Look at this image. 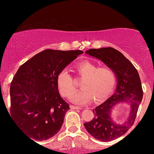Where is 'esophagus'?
<instances>
[{"instance_id":"esophagus-1","label":"esophagus","mask_w":154,"mask_h":154,"mask_svg":"<svg viewBox=\"0 0 154 154\" xmlns=\"http://www.w3.org/2000/svg\"><path fill=\"white\" fill-rule=\"evenodd\" d=\"M70 108H71V109H72V110H81V109H82V108L75 106L73 105H70Z\"/></svg>"}]
</instances>
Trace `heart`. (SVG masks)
Instances as JSON below:
<instances>
[{"instance_id":"1","label":"heart","mask_w":154,"mask_h":154,"mask_svg":"<svg viewBox=\"0 0 154 154\" xmlns=\"http://www.w3.org/2000/svg\"><path fill=\"white\" fill-rule=\"evenodd\" d=\"M79 75L82 77V89L74 92L70 96L72 103L85 105L93 100L100 103L110 96L116 84V75L109 66L98 67L88 61H82L76 66ZM57 85L61 95L68 97L75 91L73 77L67 69H63L57 76Z\"/></svg>"}]
</instances>
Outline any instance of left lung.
<instances>
[{"label":"left lung","instance_id":"left-lung-1","mask_svg":"<svg viewBox=\"0 0 154 154\" xmlns=\"http://www.w3.org/2000/svg\"><path fill=\"white\" fill-rule=\"evenodd\" d=\"M86 54L100 60L114 72L116 91L112 96L94 109V118L84 123L88 133L100 141H111L126 133L135 122L137 109L142 101L143 90L138 72L119 51L113 48L89 49ZM128 103L129 115L123 123H116L111 116L112 110L119 104Z\"/></svg>","mask_w":154,"mask_h":154}]
</instances>
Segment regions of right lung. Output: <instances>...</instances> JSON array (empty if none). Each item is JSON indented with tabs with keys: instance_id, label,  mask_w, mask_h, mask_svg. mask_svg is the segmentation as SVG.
<instances>
[{
	"instance_id": "1",
	"label": "right lung",
	"mask_w": 154,
	"mask_h": 154,
	"mask_svg": "<svg viewBox=\"0 0 154 154\" xmlns=\"http://www.w3.org/2000/svg\"><path fill=\"white\" fill-rule=\"evenodd\" d=\"M82 54L45 50L16 73L10 87L11 115L33 141L51 138L61 129L69 106L58 91L57 76Z\"/></svg>"
}]
</instances>
